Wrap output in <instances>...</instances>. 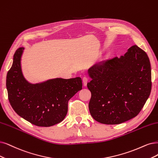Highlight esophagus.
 <instances>
[{
    "mask_svg": "<svg viewBox=\"0 0 158 158\" xmlns=\"http://www.w3.org/2000/svg\"><path fill=\"white\" fill-rule=\"evenodd\" d=\"M83 85H84V86H86V85H87V83H88V78H87L86 77H83Z\"/></svg>",
    "mask_w": 158,
    "mask_h": 158,
    "instance_id": "esophagus-1",
    "label": "esophagus"
}]
</instances>
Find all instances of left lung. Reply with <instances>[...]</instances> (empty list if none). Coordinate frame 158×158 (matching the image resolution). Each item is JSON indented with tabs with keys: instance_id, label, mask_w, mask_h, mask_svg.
I'll list each match as a JSON object with an SVG mask.
<instances>
[{
	"instance_id": "8db88e82",
	"label": "left lung",
	"mask_w": 158,
	"mask_h": 158,
	"mask_svg": "<svg viewBox=\"0 0 158 158\" xmlns=\"http://www.w3.org/2000/svg\"><path fill=\"white\" fill-rule=\"evenodd\" d=\"M90 114L104 124H119L140 113L150 94L151 67L146 52L136 45L124 56L102 61L89 70Z\"/></svg>"
}]
</instances>
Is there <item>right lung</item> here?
Masks as SVG:
<instances>
[{
    "label": "right lung",
    "mask_w": 158,
    "mask_h": 158,
    "mask_svg": "<svg viewBox=\"0 0 158 158\" xmlns=\"http://www.w3.org/2000/svg\"><path fill=\"white\" fill-rule=\"evenodd\" d=\"M23 48L17 49L6 76L8 100L15 112L37 126L49 127L62 122L68 113V103L82 89L80 77L56 78L31 84L22 73L21 58Z\"/></svg>",
    "instance_id": "obj_1"
}]
</instances>
